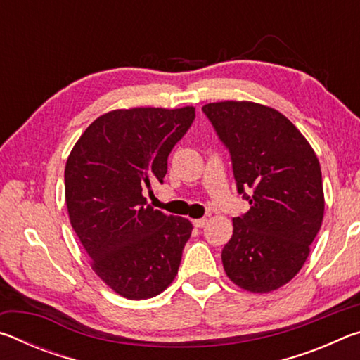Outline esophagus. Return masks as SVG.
Instances as JSON below:
<instances>
[{"label":"esophagus","instance_id":"34e87169","mask_svg":"<svg viewBox=\"0 0 360 360\" xmlns=\"http://www.w3.org/2000/svg\"><path fill=\"white\" fill-rule=\"evenodd\" d=\"M206 224H208V219H206V217L195 219V221H193V225H195V227H197V229H203Z\"/></svg>","mask_w":360,"mask_h":360}]
</instances>
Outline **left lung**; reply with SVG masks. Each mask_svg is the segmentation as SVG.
I'll list each match as a JSON object with an SVG mask.
<instances>
[{
	"label": "left lung",
	"instance_id": "left-lung-1",
	"mask_svg": "<svg viewBox=\"0 0 360 360\" xmlns=\"http://www.w3.org/2000/svg\"><path fill=\"white\" fill-rule=\"evenodd\" d=\"M202 109L230 152L238 193L251 205L233 217V235L222 249L224 270L241 289L271 292L300 271L322 225L319 160L276 109L251 101Z\"/></svg>",
	"mask_w": 360,
	"mask_h": 360
}]
</instances>
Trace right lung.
<instances>
[{"instance_id": "obj_1", "label": "right lung", "mask_w": 360, "mask_h": 360, "mask_svg": "<svg viewBox=\"0 0 360 360\" xmlns=\"http://www.w3.org/2000/svg\"><path fill=\"white\" fill-rule=\"evenodd\" d=\"M193 119L192 106L115 109L87 127L66 160L72 229L96 275L130 300L158 295L178 275L192 224L146 205L143 191L163 182Z\"/></svg>"}]
</instances>
